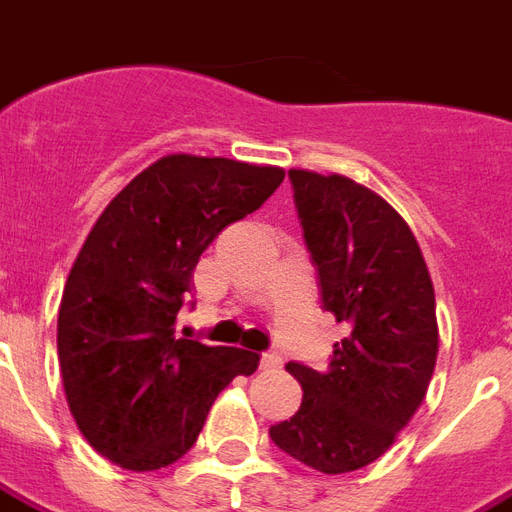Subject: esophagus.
<instances>
[{
	"mask_svg": "<svg viewBox=\"0 0 512 512\" xmlns=\"http://www.w3.org/2000/svg\"><path fill=\"white\" fill-rule=\"evenodd\" d=\"M260 368H263V371H276V368H281V355H278V352H263V355H260Z\"/></svg>",
	"mask_w": 512,
	"mask_h": 512,
	"instance_id": "esophagus-1",
	"label": "esophagus"
}]
</instances>
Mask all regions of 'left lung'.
Segmentation results:
<instances>
[{
  "label": "left lung",
  "instance_id": "8db88e82",
  "mask_svg": "<svg viewBox=\"0 0 512 512\" xmlns=\"http://www.w3.org/2000/svg\"><path fill=\"white\" fill-rule=\"evenodd\" d=\"M323 310L347 326L326 371L289 363L302 405L270 426L278 450L321 473L381 458L421 407L439 352L434 284L413 231L371 189L289 170Z\"/></svg>",
  "mask_w": 512,
  "mask_h": 512
}]
</instances>
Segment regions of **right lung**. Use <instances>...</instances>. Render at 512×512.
Segmentation results:
<instances>
[{"instance_id":"add662e5","label":"right lung","mask_w":512,"mask_h":512,"mask_svg":"<svg viewBox=\"0 0 512 512\" xmlns=\"http://www.w3.org/2000/svg\"><path fill=\"white\" fill-rule=\"evenodd\" d=\"M284 170L168 155L120 191L86 236L57 315L70 413L120 468L157 471L194 447L215 397L260 357L176 339L199 255L281 186Z\"/></svg>"}]
</instances>
